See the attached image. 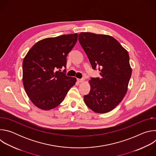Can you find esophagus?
<instances>
[{
  "instance_id": "1",
  "label": "esophagus",
  "mask_w": 156,
  "mask_h": 156,
  "mask_svg": "<svg viewBox=\"0 0 156 156\" xmlns=\"http://www.w3.org/2000/svg\"><path fill=\"white\" fill-rule=\"evenodd\" d=\"M77 81L79 82V83H81V82H83L84 81V78H78L77 79Z\"/></svg>"
}]
</instances>
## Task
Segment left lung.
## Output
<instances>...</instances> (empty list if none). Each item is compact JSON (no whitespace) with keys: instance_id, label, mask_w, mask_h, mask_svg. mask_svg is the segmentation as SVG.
I'll return each instance as SVG.
<instances>
[{"instance_id":"obj_1","label":"left lung","mask_w":156,"mask_h":156,"mask_svg":"<svg viewBox=\"0 0 156 156\" xmlns=\"http://www.w3.org/2000/svg\"><path fill=\"white\" fill-rule=\"evenodd\" d=\"M78 41L92 68L101 77L91 78V90L84 96L86 105L96 113L113 110L125 96L131 69L128 52L113 37L91 33H81Z\"/></svg>"}]
</instances>
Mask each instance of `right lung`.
Wrapping results in <instances>:
<instances>
[{
    "label": "right lung",
    "mask_w": 156,
    "mask_h": 156,
    "mask_svg": "<svg viewBox=\"0 0 156 156\" xmlns=\"http://www.w3.org/2000/svg\"><path fill=\"white\" fill-rule=\"evenodd\" d=\"M78 34H64L39 41L23 62V83L31 102L51 110L64 99L76 79L66 75V56L77 42Z\"/></svg>",
    "instance_id": "right-lung-1"
}]
</instances>
